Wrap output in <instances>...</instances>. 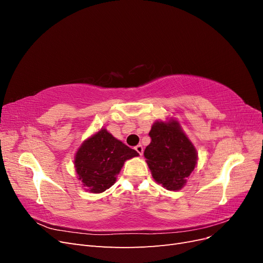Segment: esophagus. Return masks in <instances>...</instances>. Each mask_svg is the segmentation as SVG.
<instances>
[{
	"instance_id": "obj_1",
	"label": "esophagus",
	"mask_w": 263,
	"mask_h": 263,
	"mask_svg": "<svg viewBox=\"0 0 263 263\" xmlns=\"http://www.w3.org/2000/svg\"><path fill=\"white\" fill-rule=\"evenodd\" d=\"M135 150H136L140 156H142V153H144V147H142L141 145H138V146L135 147Z\"/></svg>"
}]
</instances>
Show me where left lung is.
Returning <instances> with one entry per match:
<instances>
[{"instance_id": "obj_1", "label": "left lung", "mask_w": 263, "mask_h": 263, "mask_svg": "<svg viewBox=\"0 0 263 263\" xmlns=\"http://www.w3.org/2000/svg\"><path fill=\"white\" fill-rule=\"evenodd\" d=\"M149 136L151 142L144 155L151 176L166 190H181L197 164V151L193 142L173 117L156 121Z\"/></svg>"}]
</instances>
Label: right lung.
<instances>
[{
    "label": "right lung",
    "mask_w": 263,
    "mask_h": 263,
    "mask_svg": "<svg viewBox=\"0 0 263 263\" xmlns=\"http://www.w3.org/2000/svg\"><path fill=\"white\" fill-rule=\"evenodd\" d=\"M138 156L136 150L116 139L107 129L101 128L87 137L77 150V178L85 191L102 193L116 182L125 161Z\"/></svg>",
    "instance_id": "add662e5"
}]
</instances>
